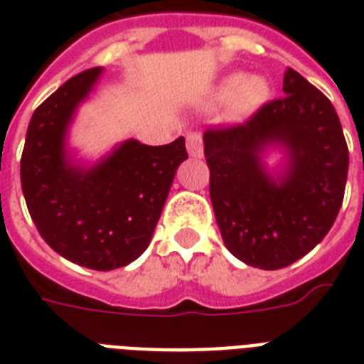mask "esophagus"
I'll use <instances>...</instances> for the list:
<instances>
[{
	"label": "esophagus",
	"instance_id": "esophagus-1",
	"mask_svg": "<svg viewBox=\"0 0 364 364\" xmlns=\"http://www.w3.org/2000/svg\"><path fill=\"white\" fill-rule=\"evenodd\" d=\"M187 151L194 159H202V154H204V143H202V134L200 132H188Z\"/></svg>",
	"mask_w": 364,
	"mask_h": 364
}]
</instances>
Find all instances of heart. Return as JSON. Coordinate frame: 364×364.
Returning a JSON list of instances; mask_svg holds the SVG:
<instances>
[{
  "label": "heart",
  "mask_w": 364,
  "mask_h": 364,
  "mask_svg": "<svg viewBox=\"0 0 364 364\" xmlns=\"http://www.w3.org/2000/svg\"><path fill=\"white\" fill-rule=\"evenodd\" d=\"M211 104L228 102V119L234 122L253 117L270 100V82L259 73L243 77L230 73L223 77L211 92Z\"/></svg>",
  "instance_id": "b5f03b06"
}]
</instances>
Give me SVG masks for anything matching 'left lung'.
Instances as JSON below:
<instances>
[{"label": "left lung", "mask_w": 364, "mask_h": 364, "mask_svg": "<svg viewBox=\"0 0 364 364\" xmlns=\"http://www.w3.org/2000/svg\"><path fill=\"white\" fill-rule=\"evenodd\" d=\"M283 98L247 122L204 134L210 196L223 242L242 262L279 270L310 253L336 221L350 153L333 104L287 68ZM286 154L270 172L264 153Z\"/></svg>", "instance_id": "obj_1"}]
</instances>
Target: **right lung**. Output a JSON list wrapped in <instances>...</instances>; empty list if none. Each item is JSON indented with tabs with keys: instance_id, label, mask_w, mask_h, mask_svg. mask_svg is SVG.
I'll return each instance as SVG.
<instances>
[{
	"instance_id": "add662e5",
	"label": "right lung",
	"mask_w": 364,
	"mask_h": 364,
	"mask_svg": "<svg viewBox=\"0 0 364 364\" xmlns=\"http://www.w3.org/2000/svg\"><path fill=\"white\" fill-rule=\"evenodd\" d=\"M102 73L92 68L71 77L33 111L20 181L43 240L75 264L107 272L147 249L188 154L183 137L159 147L126 139L94 164L77 162L68 132Z\"/></svg>"
}]
</instances>
